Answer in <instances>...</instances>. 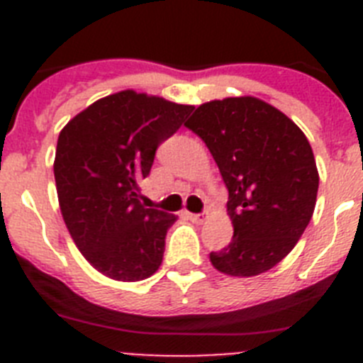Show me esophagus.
Returning a JSON list of instances; mask_svg holds the SVG:
<instances>
[{"instance_id": "esophagus-1", "label": "esophagus", "mask_w": 363, "mask_h": 363, "mask_svg": "<svg viewBox=\"0 0 363 363\" xmlns=\"http://www.w3.org/2000/svg\"><path fill=\"white\" fill-rule=\"evenodd\" d=\"M187 218L191 221H194V223H203L205 221V216L203 214H194V213H187Z\"/></svg>"}]
</instances>
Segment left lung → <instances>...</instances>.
Here are the masks:
<instances>
[{"instance_id": "1", "label": "left lung", "mask_w": 363, "mask_h": 363, "mask_svg": "<svg viewBox=\"0 0 363 363\" xmlns=\"http://www.w3.org/2000/svg\"><path fill=\"white\" fill-rule=\"evenodd\" d=\"M185 125L203 140L229 191L233 240L211 252V264L242 278L280 264L316 205L320 178L306 134L252 96L200 105Z\"/></svg>"}]
</instances>
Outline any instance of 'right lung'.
I'll return each mask as SVG.
<instances>
[{
	"label": "right lung",
	"mask_w": 363,
	"mask_h": 363,
	"mask_svg": "<svg viewBox=\"0 0 363 363\" xmlns=\"http://www.w3.org/2000/svg\"><path fill=\"white\" fill-rule=\"evenodd\" d=\"M192 111L121 91L94 101L60 133L54 178L63 220L86 262L112 280H145L162 265L176 216L147 209L140 182Z\"/></svg>",
	"instance_id": "1"
}]
</instances>
